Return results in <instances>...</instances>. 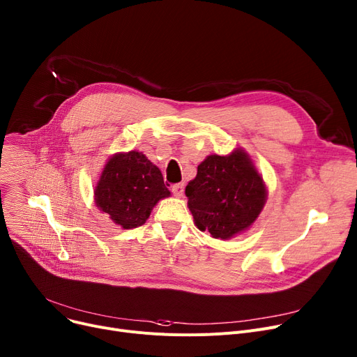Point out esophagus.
<instances>
[{
    "label": "esophagus",
    "instance_id": "1",
    "mask_svg": "<svg viewBox=\"0 0 357 357\" xmlns=\"http://www.w3.org/2000/svg\"><path fill=\"white\" fill-rule=\"evenodd\" d=\"M183 183H175V185H172V188H171V191H172V194L175 195V197H178V198H181L182 195H183Z\"/></svg>",
    "mask_w": 357,
    "mask_h": 357
}]
</instances>
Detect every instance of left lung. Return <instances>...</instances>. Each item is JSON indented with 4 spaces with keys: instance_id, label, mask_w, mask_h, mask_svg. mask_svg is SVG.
Segmentation results:
<instances>
[{
    "instance_id": "left-lung-1",
    "label": "left lung",
    "mask_w": 357,
    "mask_h": 357,
    "mask_svg": "<svg viewBox=\"0 0 357 357\" xmlns=\"http://www.w3.org/2000/svg\"><path fill=\"white\" fill-rule=\"evenodd\" d=\"M195 225L213 238L229 240L248 229L267 201V188L250 155L235 149L209 155L185 188Z\"/></svg>"
}]
</instances>
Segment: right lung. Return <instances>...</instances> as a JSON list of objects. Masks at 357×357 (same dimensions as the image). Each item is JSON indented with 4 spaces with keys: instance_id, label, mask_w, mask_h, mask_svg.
Masks as SVG:
<instances>
[{
    "instance_id": "1",
    "label": "right lung",
    "mask_w": 357,
    "mask_h": 357,
    "mask_svg": "<svg viewBox=\"0 0 357 357\" xmlns=\"http://www.w3.org/2000/svg\"><path fill=\"white\" fill-rule=\"evenodd\" d=\"M169 195L158 166L136 151L113 155L94 189L98 208L123 229L144 225L153 206Z\"/></svg>"
}]
</instances>
